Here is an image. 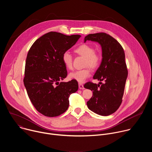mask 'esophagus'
<instances>
[{"instance_id": "34e87169", "label": "esophagus", "mask_w": 152, "mask_h": 152, "mask_svg": "<svg viewBox=\"0 0 152 152\" xmlns=\"http://www.w3.org/2000/svg\"><path fill=\"white\" fill-rule=\"evenodd\" d=\"M79 88L80 90H83V89H84L83 84H82V83H79Z\"/></svg>"}]
</instances>
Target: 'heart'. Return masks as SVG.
<instances>
[{"mask_svg":"<svg viewBox=\"0 0 152 152\" xmlns=\"http://www.w3.org/2000/svg\"><path fill=\"white\" fill-rule=\"evenodd\" d=\"M75 52L79 55L85 58L84 66L85 69L72 72L69 73V77L79 83H83L91 75V70L98 68L102 62V55L98 52H96L93 46L83 44L76 48ZM62 61L67 69H72L73 67V56L69 52H64L62 55Z\"/></svg>","mask_w":152,"mask_h":152,"instance_id":"obj_1","label":"heart"}]
</instances>
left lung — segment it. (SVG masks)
<instances>
[{
	"label": "left lung",
	"mask_w": 152,
	"mask_h": 152,
	"mask_svg": "<svg viewBox=\"0 0 152 152\" xmlns=\"http://www.w3.org/2000/svg\"><path fill=\"white\" fill-rule=\"evenodd\" d=\"M99 42L102 47V60L93 76L100 82L86 83L85 88L93 91V96L86 103L89 110L102 116L110 115L120 107L127 77L125 54L120 43L113 37L100 32L86 35L84 42ZM104 80L103 84L101 81Z\"/></svg>",
	"instance_id": "1"
}]
</instances>
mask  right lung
I'll return each mask as SVG.
<instances>
[{"mask_svg": "<svg viewBox=\"0 0 152 152\" xmlns=\"http://www.w3.org/2000/svg\"><path fill=\"white\" fill-rule=\"evenodd\" d=\"M81 36L50 32L37 39L30 48L25 64L24 85L28 95L41 114L53 117L66 112L69 98L78 90L75 80L59 81L67 76L62 55Z\"/></svg>", "mask_w": 152, "mask_h": 152, "instance_id": "obj_1", "label": "right lung"}]
</instances>
